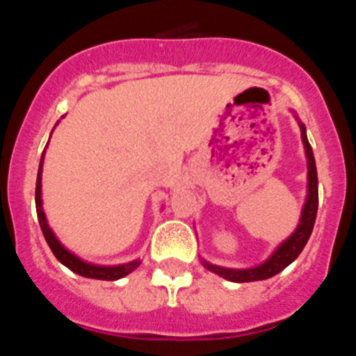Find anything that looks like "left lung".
<instances>
[{
  "label": "left lung",
  "mask_w": 356,
  "mask_h": 356,
  "mask_svg": "<svg viewBox=\"0 0 356 356\" xmlns=\"http://www.w3.org/2000/svg\"><path fill=\"white\" fill-rule=\"evenodd\" d=\"M300 124L301 130V143L305 147V156H307V197H305L303 210H301L300 222L296 226V229L285 238L275 251H273L262 264L253 267H246V269H234V267H222L210 264L209 260L201 259L203 267H207L210 273H216L217 276L228 280V282H235V284H246V282H259V280H267L271 276L282 273L287 266H291L300 253L303 251L305 244L310 238V234L314 229V222H316L317 216V205H319V193H317V169H316V159H314V151L310 143L307 139V128L300 118L292 112Z\"/></svg>",
  "instance_id": "obj_1"
}]
</instances>
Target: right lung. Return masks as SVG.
I'll return each instance as SVG.
<instances>
[{"label": "right lung", "mask_w": 356, "mask_h": 356, "mask_svg": "<svg viewBox=\"0 0 356 356\" xmlns=\"http://www.w3.org/2000/svg\"><path fill=\"white\" fill-rule=\"evenodd\" d=\"M56 124H58V122H56ZM49 137H51V135H49ZM42 163H44V153L39 163V172H37V185H35L37 217H39V225H40V229H42L44 238H46V242H48V246L51 248L56 260H58L60 264H64V266L67 267V269H71L72 273H76V275L85 276V278H92V280H106V282H114V280L124 278V276L130 275L131 271H135V269L140 266V259H135L127 264H118V266H99V264H92L80 259L78 254L69 251L67 248L58 241L55 232L49 228L48 219H46V213H44V209H42Z\"/></svg>", "instance_id": "add662e5"}]
</instances>
